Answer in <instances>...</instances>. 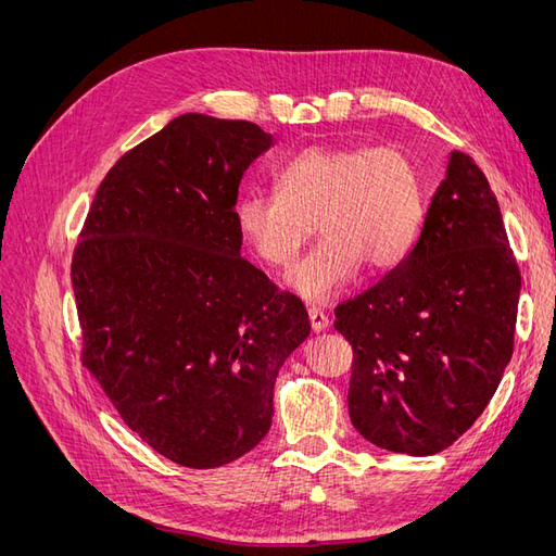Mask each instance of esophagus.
<instances>
[{"instance_id": "34e87169", "label": "esophagus", "mask_w": 556, "mask_h": 556, "mask_svg": "<svg viewBox=\"0 0 556 556\" xmlns=\"http://www.w3.org/2000/svg\"><path fill=\"white\" fill-rule=\"evenodd\" d=\"M308 325H311V329H313L315 333H317V331H325L327 325H329V317L323 313V308L311 306V308H308Z\"/></svg>"}]
</instances>
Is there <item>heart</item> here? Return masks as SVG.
I'll use <instances>...</instances> for the list:
<instances>
[{"label": "heart", "instance_id": "obj_1", "mask_svg": "<svg viewBox=\"0 0 556 556\" xmlns=\"http://www.w3.org/2000/svg\"><path fill=\"white\" fill-rule=\"evenodd\" d=\"M276 190L243 194L237 225L271 268H288L317 227L323 241L288 276L311 304L339 296L362 266L390 271L408 255L422 223V178L394 143L304 148L280 166Z\"/></svg>", "mask_w": 556, "mask_h": 556}]
</instances>
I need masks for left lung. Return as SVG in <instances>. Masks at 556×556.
Masks as SVG:
<instances>
[{
    "label": "left lung",
    "instance_id": "obj_1",
    "mask_svg": "<svg viewBox=\"0 0 556 556\" xmlns=\"http://www.w3.org/2000/svg\"><path fill=\"white\" fill-rule=\"evenodd\" d=\"M521 276L473 157L452 153L410 252L336 306L362 439L427 457L473 427L513 357Z\"/></svg>",
    "mask_w": 556,
    "mask_h": 556
}]
</instances>
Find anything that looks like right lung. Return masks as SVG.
I'll use <instances>...</instances> for the list:
<instances>
[{"instance_id":"add662e5","label":"right lung","mask_w":556,"mask_h":556,"mask_svg":"<svg viewBox=\"0 0 556 556\" xmlns=\"http://www.w3.org/2000/svg\"><path fill=\"white\" fill-rule=\"evenodd\" d=\"M271 143L255 123L176 117L111 166L74 248L80 364L188 468L264 439L278 368L311 333L304 304L239 255V185Z\"/></svg>"}]
</instances>
